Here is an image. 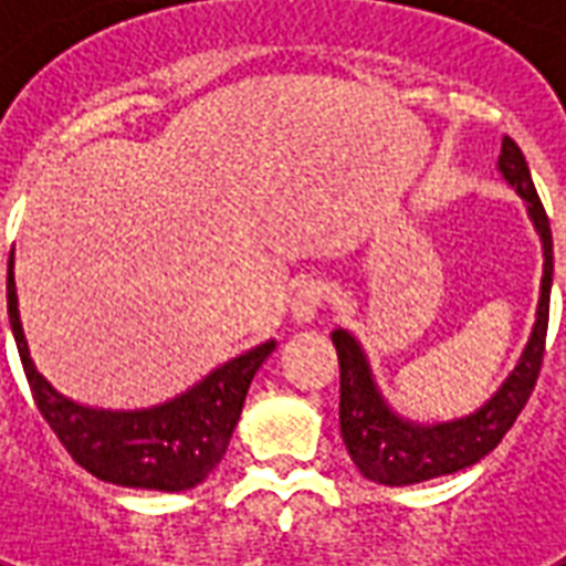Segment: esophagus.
<instances>
[{"label":"esophagus","instance_id":"obj_1","mask_svg":"<svg viewBox=\"0 0 566 566\" xmlns=\"http://www.w3.org/2000/svg\"><path fill=\"white\" fill-rule=\"evenodd\" d=\"M323 305H326V284L319 282V279H308V282H302L296 287V293H293L291 314L300 326H305V323L317 317Z\"/></svg>","mask_w":566,"mask_h":566}]
</instances>
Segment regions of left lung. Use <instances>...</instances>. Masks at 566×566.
<instances>
[{
    "label": "left lung",
    "instance_id": "1",
    "mask_svg": "<svg viewBox=\"0 0 566 566\" xmlns=\"http://www.w3.org/2000/svg\"><path fill=\"white\" fill-rule=\"evenodd\" d=\"M500 170L511 188H517V193L528 202V213L544 240V282H541L532 340L509 381L484 408L464 420L443 422V426H413V422L399 420L378 396L367 358L361 346L355 344V337L335 332L332 340H335L337 361H340V434L355 467L370 482L402 488V484L426 482V479L473 467L475 461H482L488 452L500 447L535 390L546 353V328H549L553 231H549V217L535 190L526 158L511 137H502Z\"/></svg>",
    "mask_w": 566,
    "mask_h": 566
}]
</instances>
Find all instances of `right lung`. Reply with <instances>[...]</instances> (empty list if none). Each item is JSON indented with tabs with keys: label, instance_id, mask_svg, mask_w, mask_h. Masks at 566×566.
Returning <instances> with one entry per match:
<instances>
[{
	"label": "right lung",
	"instance_id": "right-lung-1",
	"mask_svg": "<svg viewBox=\"0 0 566 566\" xmlns=\"http://www.w3.org/2000/svg\"><path fill=\"white\" fill-rule=\"evenodd\" d=\"M11 266L13 258L8 261V317L22 370L40 417L55 431L75 464L102 482L146 491H188L202 482L226 455L231 431L243 411L249 381L275 349L273 340L222 364L193 390L167 405L132 413L93 411L64 399L34 370L17 314Z\"/></svg>",
	"mask_w": 566,
	"mask_h": 566
}]
</instances>
